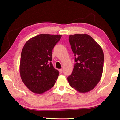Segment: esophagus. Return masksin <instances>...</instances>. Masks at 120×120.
Returning <instances> with one entry per match:
<instances>
[{"label":"esophagus","instance_id":"1","mask_svg":"<svg viewBox=\"0 0 120 120\" xmlns=\"http://www.w3.org/2000/svg\"><path fill=\"white\" fill-rule=\"evenodd\" d=\"M62 71H63V69H59V72H60V73H62Z\"/></svg>","mask_w":120,"mask_h":120}]
</instances>
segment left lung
<instances>
[{
    "mask_svg": "<svg viewBox=\"0 0 120 120\" xmlns=\"http://www.w3.org/2000/svg\"><path fill=\"white\" fill-rule=\"evenodd\" d=\"M69 40L75 56L74 68L68 81L79 93L94 89L100 81L104 66L102 48L89 35H70Z\"/></svg>",
    "mask_w": 120,
    "mask_h": 120,
    "instance_id": "1",
    "label": "left lung"
}]
</instances>
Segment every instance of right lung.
Segmentation results:
<instances>
[{
    "instance_id": "obj_1",
    "label": "right lung",
    "mask_w": 120,
    "mask_h": 120,
    "mask_svg": "<svg viewBox=\"0 0 120 120\" xmlns=\"http://www.w3.org/2000/svg\"><path fill=\"white\" fill-rule=\"evenodd\" d=\"M61 35L42 34L26 42L22 49L19 72L25 86L34 93L43 94L53 87L59 76L52 63V50Z\"/></svg>"
}]
</instances>
